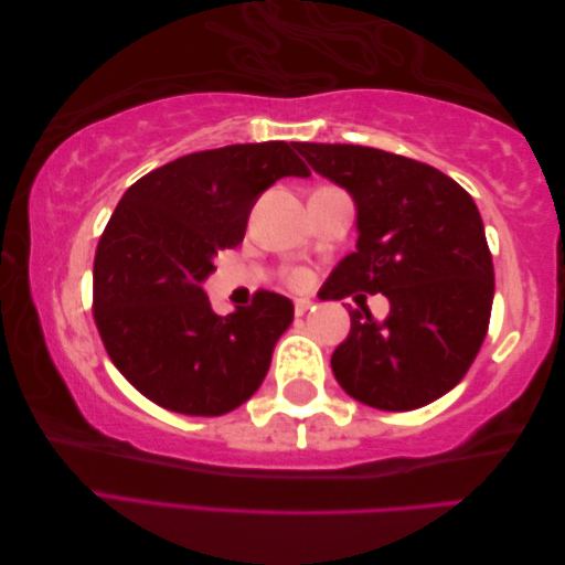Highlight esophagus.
<instances>
[{
    "mask_svg": "<svg viewBox=\"0 0 565 565\" xmlns=\"http://www.w3.org/2000/svg\"><path fill=\"white\" fill-rule=\"evenodd\" d=\"M310 308H313V301H308V298H296V303H294V310H296V316H298V318H301V316H306Z\"/></svg>",
    "mask_w": 565,
    "mask_h": 565,
    "instance_id": "1",
    "label": "esophagus"
}]
</instances>
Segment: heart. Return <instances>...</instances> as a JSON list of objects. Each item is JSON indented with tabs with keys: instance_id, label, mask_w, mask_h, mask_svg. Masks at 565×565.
<instances>
[{
	"instance_id": "1",
	"label": "heart",
	"mask_w": 565,
	"mask_h": 565,
	"mask_svg": "<svg viewBox=\"0 0 565 565\" xmlns=\"http://www.w3.org/2000/svg\"><path fill=\"white\" fill-rule=\"evenodd\" d=\"M291 281H294V286H306L308 284V274L306 271H298V274L291 276Z\"/></svg>"
}]
</instances>
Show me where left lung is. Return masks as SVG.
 <instances>
[{
  "mask_svg": "<svg viewBox=\"0 0 565 565\" xmlns=\"http://www.w3.org/2000/svg\"><path fill=\"white\" fill-rule=\"evenodd\" d=\"M313 172L356 206V249L340 259L320 301L383 294L374 320L350 310L332 352L344 393L379 411H415L459 383L486 340L495 274L473 199L451 177L403 154L364 146L296 142Z\"/></svg>",
  "mask_w": 565,
  "mask_h": 565,
  "instance_id": "obj_1",
  "label": "left lung"
}]
</instances>
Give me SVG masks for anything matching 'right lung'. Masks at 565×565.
<instances>
[{"instance_id": "right-lung-1", "label": "right lung", "mask_w": 565, "mask_h": 565, "mask_svg": "<svg viewBox=\"0 0 565 565\" xmlns=\"http://www.w3.org/2000/svg\"><path fill=\"white\" fill-rule=\"evenodd\" d=\"M281 177H310L296 146L247 142L184 154L130 186L94 257V320L114 366L146 398L215 417L249 401L294 322L286 296L213 313L203 281L243 243L249 211Z\"/></svg>"}]
</instances>
